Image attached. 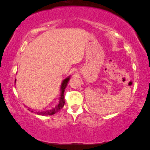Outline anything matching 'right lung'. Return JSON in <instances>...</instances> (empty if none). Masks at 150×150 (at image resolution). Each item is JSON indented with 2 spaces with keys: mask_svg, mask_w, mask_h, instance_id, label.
<instances>
[{
  "mask_svg": "<svg viewBox=\"0 0 150 150\" xmlns=\"http://www.w3.org/2000/svg\"><path fill=\"white\" fill-rule=\"evenodd\" d=\"M70 76H68V77L64 79L62 83H61V93H60V96L59 98V101L55 106H54L53 107H52L51 108H49L48 110L37 111V112H35V113L38 115H42V116H47V115H52L55 114L57 112H58L64 106V89L67 86V83L69 81V80H70ZM15 83H16V80H15ZM28 110L30 111V109H28ZM31 112H33V111L31 110Z\"/></svg>",
  "mask_w": 150,
  "mask_h": 150,
  "instance_id": "right-lung-1",
  "label": "right lung"
}]
</instances>
